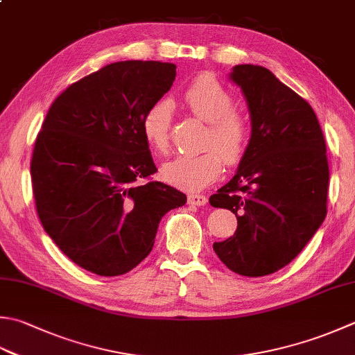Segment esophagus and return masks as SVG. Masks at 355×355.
<instances>
[{
    "instance_id": "esophagus-1",
    "label": "esophagus",
    "mask_w": 355,
    "mask_h": 355,
    "mask_svg": "<svg viewBox=\"0 0 355 355\" xmlns=\"http://www.w3.org/2000/svg\"><path fill=\"white\" fill-rule=\"evenodd\" d=\"M187 203L192 206H205L207 203V198L205 196H200V193H191L187 197Z\"/></svg>"
}]
</instances>
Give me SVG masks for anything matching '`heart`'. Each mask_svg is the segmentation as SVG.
Masks as SVG:
<instances>
[{"label":"heart","instance_id":"b5f03b06","mask_svg":"<svg viewBox=\"0 0 355 355\" xmlns=\"http://www.w3.org/2000/svg\"><path fill=\"white\" fill-rule=\"evenodd\" d=\"M184 101L191 112L200 120L209 123L206 146H214L200 154H182L164 163L162 177L166 183L178 189L196 192L214 183L223 171V159L229 164L237 163L245 154L249 140L246 118L232 110L231 94L203 75L187 87ZM172 106L169 101H158L143 116L141 130L150 149L164 152L169 146Z\"/></svg>","mask_w":355,"mask_h":355}]
</instances>
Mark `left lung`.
<instances>
[{
	"label": "left lung",
	"instance_id": "1",
	"mask_svg": "<svg viewBox=\"0 0 355 355\" xmlns=\"http://www.w3.org/2000/svg\"><path fill=\"white\" fill-rule=\"evenodd\" d=\"M229 80L246 100L251 138L231 182L209 198L237 217L214 251L234 272L263 277L293 261L323 223L326 143L312 107L269 69L237 64Z\"/></svg>",
	"mask_w": 355,
	"mask_h": 355
}]
</instances>
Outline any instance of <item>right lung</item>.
Returning a JSON list of instances; mask_svg holds the SVG:
<instances>
[{"mask_svg":"<svg viewBox=\"0 0 355 355\" xmlns=\"http://www.w3.org/2000/svg\"><path fill=\"white\" fill-rule=\"evenodd\" d=\"M177 66L116 61L73 83L52 103L35 141L37 212L55 245L80 268L126 274L149 255L159 220L186 196L159 182L143 116L171 89Z\"/></svg>","mask_w":355,"mask_h":355,"instance_id":"obj_1","label":"right lung"}]
</instances>
